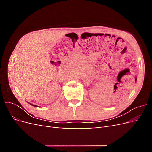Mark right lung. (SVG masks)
<instances>
[{
    "label": "right lung",
    "instance_id": "1",
    "mask_svg": "<svg viewBox=\"0 0 152 152\" xmlns=\"http://www.w3.org/2000/svg\"><path fill=\"white\" fill-rule=\"evenodd\" d=\"M31 105H32V106H34V107H38V106H37V105H34V104H30Z\"/></svg>",
    "mask_w": 152,
    "mask_h": 152
}]
</instances>
